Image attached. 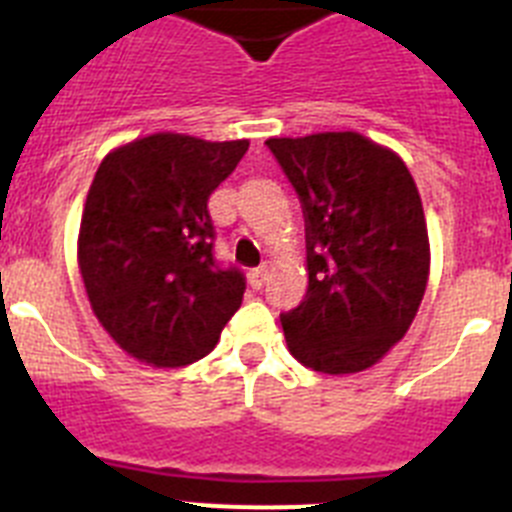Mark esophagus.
<instances>
[{
  "instance_id": "obj_1",
  "label": "esophagus",
  "mask_w": 512,
  "mask_h": 512,
  "mask_svg": "<svg viewBox=\"0 0 512 512\" xmlns=\"http://www.w3.org/2000/svg\"><path fill=\"white\" fill-rule=\"evenodd\" d=\"M266 282H269V269H266V266L248 271V284H251L253 289H261Z\"/></svg>"
}]
</instances>
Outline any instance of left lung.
I'll use <instances>...</instances> for the list:
<instances>
[{
    "label": "left lung",
    "instance_id": "obj_1",
    "mask_svg": "<svg viewBox=\"0 0 512 512\" xmlns=\"http://www.w3.org/2000/svg\"><path fill=\"white\" fill-rule=\"evenodd\" d=\"M266 146L305 212L307 295L282 315L289 354L323 374L364 372L408 333L425 295L418 187L395 151L354 130Z\"/></svg>",
    "mask_w": 512,
    "mask_h": 512
}]
</instances>
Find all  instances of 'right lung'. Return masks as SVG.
<instances>
[{"instance_id":"1","label":"right lung","mask_w":512,"mask_h":512,"mask_svg":"<svg viewBox=\"0 0 512 512\" xmlns=\"http://www.w3.org/2000/svg\"><path fill=\"white\" fill-rule=\"evenodd\" d=\"M248 140L153 133L99 164L79 228V271L112 341L158 369L192 364L215 348L241 307L246 279L212 256L207 200Z\"/></svg>"}]
</instances>
